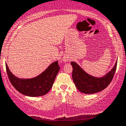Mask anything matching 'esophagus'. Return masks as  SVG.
<instances>
[{
	"label": "esophagus",
	"mask_w": 126,
	"mask_h": 126,
	"mask_svg": "<svg viewBox=\"0 0 126 126\" xmlns=\"http://www.w3.org/2000/svg\"><path fill=\"white\" fill-rule=\"evenodd\" d=\"M63 61L65 62H67V61H69V59H68L67 58H64L63 59Z\"/></svg>",
	"instance_id": "1"
}]
</instances>
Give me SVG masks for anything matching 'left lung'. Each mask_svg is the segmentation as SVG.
I'll return each instance as SVG.
<instances>
[{
    "instance_id": "obj_1",
    "label": "left lung",
    "mask_w": 126,
    "mask_h": 126,
    "mask_svg": "<svg viewBox=\"0 0 126 126\" xmlns=\"http://www.w3.org/2000/svg\"><path fill=\"white\" fill-rule=\"evenodd\" d=\"M117 62L116 61L112 69L106 75L101 77H96L86 72L77 63L71 62L73 81L77 88L85 94H93L102 91L111 83L116 72Z\"/></svg>"
}]
</instances>
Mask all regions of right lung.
<instances>
[{
  "label": "right lung",
  "instance_id": "obj_1",
  "mask_svg": "<svg viewBox=\"0 0 126 126\" xmlns=\"http://www.w3.org/2000/svg\"><path fill=\"white\" fill-rule=\"evenodd\" d=\"M5 66L8 79L14 88L21 94L32 97L40 96L48 93L60 70L58 61H56L38 76L30 79H21L11 72L7 63Z\"/></svg>",
  "mask_w": 126,
  "mask_h": 126
}]
</instances>
